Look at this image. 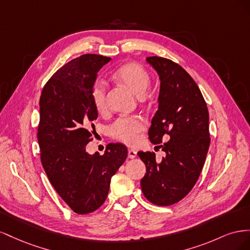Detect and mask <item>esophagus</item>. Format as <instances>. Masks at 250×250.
Listing matches in <instances>:
<instances>
[{"label": "esophagus", "mask_w": 250, "mask_h": 250, "mask_svg": "<svg viewBox=\"0 0 250 250\" xmlns=\"http://www.w3.org/2000/svg\"><path fill=\"white\" fill-rule=\"evenodd\" d=\"M135 156H137V151H134L132 149L128 150V157H129V158H134Z\"/></svg>", "instance_id": "obj_1"}]
</instances>
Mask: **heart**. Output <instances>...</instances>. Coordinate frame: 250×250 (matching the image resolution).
<instances>
[{
    "label": "heart",
    "instance_id": "heart-1",
    "mask_svg": "<svg viewBox=\"0 0 250 250\" xmlns=\"http://www.w3.org/2000/svg\"><path fill=\"white\" fill-rule=\"evenodd\" d=\"M116 78L132 92L142 97L151 84L148 71L139 63H127L116 71ZM107 84L102 79H97L90 89V99L95 108L102 112L106 109ZM145 129V121L140 116H122L116 119L108 127L109 135L126 145H134L139 140V134Z\"/></svg>",
    "mask_w": 250,
    "mask_h": 250
}]
</instances>
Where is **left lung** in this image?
<instances>
[{"label":"left lung","mask_w":250,"mask_h":250,"mask_svg":"<svg viewBox=\"0 0 250 250\" xmlns=\"http://www.w3.org/2000/svg\"><path fill=\"white\" fill-rule=\"evenodd\" d=\"M147 62L161 79L149 140L158 145L170 139L160 145L166 152L160 164L154 152H138L146 165L141 188L150 202L168 207L185 198L199 178L210 143L208 110L198 85L184 67L158 56L147 57Z\"/></svg>","instance_id":"left-lung-1"}]
</instances>
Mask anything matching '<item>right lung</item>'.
Listing matches in <instances>:
<instances>
[{
    "label": "right lung",
    "instance_id": "add662e5",
    "mask_svg": "<svg viewBox=\"0 0 250 250\" xmlns=\"http://www.w3.org/2000/svg\"><path fill=\"white\" fill-rule=\"evenodd\" d=\"M110 60L97 54L75 58L53 75L40 99L37 139L42 165L58 195L75 213L99 208L107 197L110 179L127 157L122 144H108L104 154L90 155L93 121L98 111L90 99L97 73Z\"/></svg>",
    "mask_w": 250,
    "mask_h": 250
}]
</instances>
